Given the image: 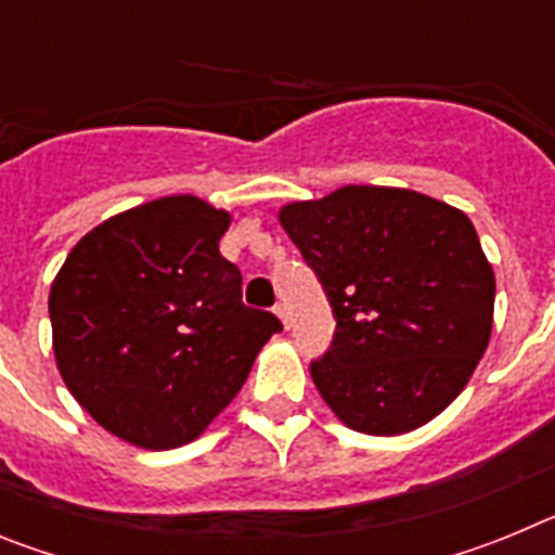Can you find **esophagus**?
Wrapping results in <instances>:
<instances>
[{"instance_id": "1", "label": "esophagus", "mask_w": 555, "mask_h": 555, "mask_svg": "<svg viewBox=\"0 0 555 555\" xmlns=\"http://www.w3.org/2000/svg\"><path fill=\"white\" fill-rule=\"evenodd\" d=\"M274 313H278V317H281V320H283V325L288 327V322H292V313H288L286 302H278V306H274Z\"/></svg>"}]
</instances>
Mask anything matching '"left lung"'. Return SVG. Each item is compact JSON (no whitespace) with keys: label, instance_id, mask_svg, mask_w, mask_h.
<instances>
[{"label":"left lung","instance_id":"1","mask_svg":"<svg viewBox=\"0 0 555 555\" xmlns=\"http://www.w3.org/2000/svg\"><path fill=\"white\" fill-rule=\"evenodd\" d=\"M281 224L333 308L311 377L338 420L395 436L442 414L492 333L494 272L467 214L409 189L345 185L286 205Z\"/></svg>","mask_w":555,"mask_h":555}]
</instances>
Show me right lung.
<instances>
[{
  "label": "right lung",
  "instance_id": "1",
  "mask_svg": "<svg viewBox=\"0 0 555 555\" xmlns=\"http://www.w3.org/2000/svg\"><path fill=\"white\" fill-rule=\"evenodd\" d=\"M228 224L197 197L152 199L82 235L52 283L57 370L125 442L197 439L283 331L272 311L244 306L242 272L219 253Z\"/></svg>",
  "mask_w": 555,
  "mask_h": 555
}]
</instances>
